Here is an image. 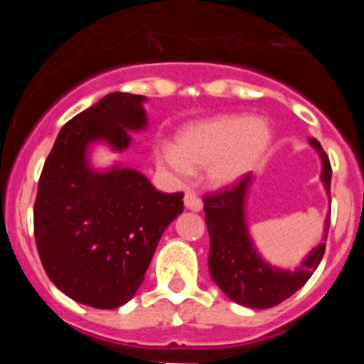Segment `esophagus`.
I'll use <instances>...</instances> for the list:
<instances>
[{
	"instance_id": "1",
	"label": "esophagus",
	"mask_w": 364,
	"mask_h": 364,
	"mask_svg": "<svg viewBox=\"0 0 364 364\" xmlns=\"http://www.w3.org/2000/svg\"><path fill=\"white\" fill-rule=\"evenodd\" d=\"M184 205H186V210H189V211H200L202 200L193 191H188L184 195Z\"/></svg>"
}]
</instances>
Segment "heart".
Returning a JSON list of instances; mask_svg holds the SVG:
<instances>
[{
    "instance_id": "1",
    "label": "heart",
    "mask_w": 364,
    "mask_h": 364,
    "mask_svg": "<svg viewBox=\"0 0 364 364\" xmlns=\"http://www.w3.org/2000/svg\"><path fill=\"white\" fill-rule=\"evenodd\" d=\"M272 138L266 118L222 114L180 131L175 147H159L156 164L180 184L188 182L195 169L205 167L210 186L231 188L255 171L272 146Z\"/></svg>"
}]
</instances>
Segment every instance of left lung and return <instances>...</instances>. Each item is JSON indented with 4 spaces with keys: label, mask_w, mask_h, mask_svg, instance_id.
<instances>
[{
    "label": "left lung",
    "mask_w": 364,
    "mask_h": 364,
    "mask_svg": "<svg viewBox=\"0 0 364 364\" xmlns=\"http://www.w3.org/2000/svg\"><path fill=\"white\" fill-rule=\"evenodd\" d=\"M310 146L321 159V182L330 197L332 166L321 144L310 138ZM252 176L240 180L233 189L204 198L205 224L210 231V266L211 279L217 282L231 301L247 308L277 306L279 302L301 290L311 273L317 269L326 247L330 213L324 220L323 239L302 259L295 269L277 268L269 264L253 244L246 218V198L252 186Z\"/></svg>",
    "instance_id": "8db88e82"
}]
</instances>
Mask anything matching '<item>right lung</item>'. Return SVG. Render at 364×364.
Instances as JSON below:
<instances>
[{"instance_id":"add662e5","label":"right lung","mask_w":364,"mask_h":364,"mask_svg":"<svg viewBox=\"0 0 364 364\" xmlns=\"http://www.w3.org/2000/svg\"><path fill=\"white\" fill-rule=\"evenodd\" d=\"M146 96L111 92L67 122L38 182L34 237L50 281L73 301L112 310L134 297L184 193H160L136 169L91 166V147L131 146L144 131Z\"/></svg>"}]
</instances>
